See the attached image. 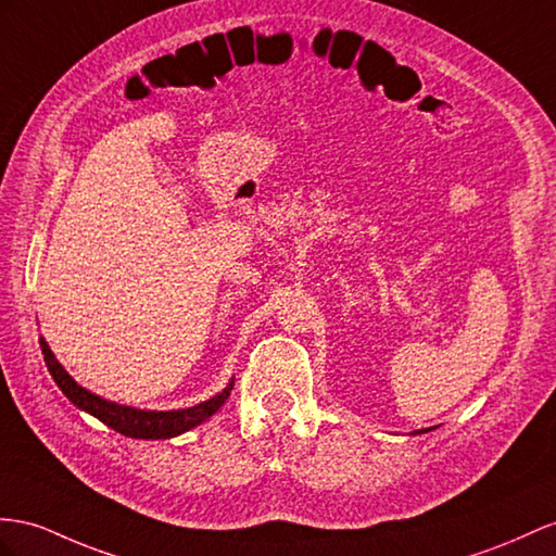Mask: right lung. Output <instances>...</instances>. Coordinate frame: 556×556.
<instances>
[{
  "label": "right lung",
  "mask_w": 556,
  "mask_h": 556,
  "mask_svg": "<svg viewBox=\"0 0 556 556\" xmlns=\"http://www.w3.org/2000/svg\"><path fill=\"white\" fill-rule=\"evenodd\" d=\"M41 354H45V362L49 366V374L53 376L55 386L63 390V394L73 402L77 408H84L87 414L96 416L101 422H105L112 430H117L124 437H134V439H168L192 430L199 422H204L211 418L216 410L225 404L227 396L232 392V382L227 386L220 394L211 396L208 402L197 404L192 408H182V410H138L131 406H119L101 400V396L91 394L89 390L79 388L65 368L59 364V359L53 357V352L49 350L47 340L39 338Z\"/></svg>",
  "instance_id": "obj_1"
}]
</instances>
